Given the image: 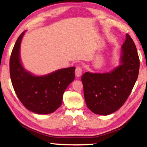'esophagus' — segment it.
Instances as JSON below:
<instances>
[{
	"label": "esophagus",
	"instance_id": "34e87169",
	"mask_svg": "<svg viewBox=\"0 0 147 147\" xmlns=\"http://www.w3.org/2000/svg\"><path fill=\"white\" fill-rule=\"evenodd\" d=\"M82 73V68L80 66H77L75 69V75L77 77H80Z\"/></svg>",
	"mask_w": 147,
	"mask_h": 147
}]
</instances>
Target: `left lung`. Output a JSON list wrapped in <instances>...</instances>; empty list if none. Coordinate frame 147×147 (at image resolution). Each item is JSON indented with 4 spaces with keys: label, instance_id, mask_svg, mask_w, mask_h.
I'll return each instance as SVG.
<instances>
[{
    "label": "left lung",
    "instance_id": "1",
    "mask_svg": "<svg viewBox=\"0 0 147 147\" xmlns=\"http://www.w3.org/2000/svg\"><path fill=\"white\" fill-rule=\"evenodd\" d=\"M126 37L119 66L108 73L87 72L82 75L86 103L95 114L107 115L122 107L137 80L140 69L137 48L129 34Z\"/></svg>",
    "mask_w": 147,
    "mask_h": 147
}]
</instances>
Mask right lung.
<instances>
[{
  "mask_svg": "<svg viewBox=\"0 0 147 147\" xmlns=\"http://www.w3.org/2000/svg\"><path fill=\"white\" fill-rule=\"evenodd\" d=\"M24 33L18 36L10 57L11 84L18 98L27 109L38 114L52 113L61 105L65 89L75 79V67L60 69L42 77L27 72L19 58L20 45Z\"/></svg>",
  "mask_w": 147,
  "mask_h": 147,
  "instance_id": "add662e5",
  "label": "right lung"
}]
</instances>
